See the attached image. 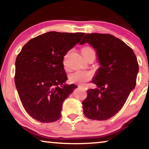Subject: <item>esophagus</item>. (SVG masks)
I'll return each mask as SVG.
<instances>
[{"mask_svg": "<svg viewBox=\"0 0 149 149\" xmlns=\"http://www.w3.org/2000/svg\"><path fill=\"white\" fill-rule=\"evenodd\" d=\"M79 87H81V88L83 89H84L85 91H86L87 89V87L86 86H79Z\"/></svg>", "mask_w": 149, "mask_h": 149, "instance_id": "1", "label": "esophagus"}]
</instances>
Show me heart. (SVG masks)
<instances>
[{"label": "heart", "mask_w": 149, "mask_h": 149, "mask_svg": "<svg viewBox=\"0 0 149 149\" xmlns=\"http://www.w3.org/2000/svg\"><path fill=\"white\" fill-rule=\"evenodd\" d=\"M94 52L93 49L90 47H85L81 49V54L88 53ZM65 62V60H64ZM93 75L89 72H84V71H77L70 75V81L72 83L84 85L87 81L91 79Z\"/></svg>", "instance_id": "obj_1"}]
</instances>
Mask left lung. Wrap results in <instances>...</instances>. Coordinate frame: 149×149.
Segmentation results:
<instances>
[{"label":"left lung","mask_w":149,"mask_h":149,"mask_svg":"<svg viewBox=\"0 0 149 149\" xmlns=\"http://www.w3.org/2000/svg\"><path fill=\"white\" fill-rule=\"evenodd\" d=\"M88 43L96 50L100 67L92 83L97 88L87 90L84 113L90 119L103 121L123 107L136 86L139 64L135 54L121 40L108 34H87L80 42Z\"/></svg>","instance_id":"1"}]
</instances>
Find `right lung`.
<instances>
[{
    "instance_id": "obj_1",
    "label": "right lung",
    "mask_w": 149,
    "mask_h": 149,
    "mask_svg": "<svg viewBox=\"0 0 149 149\" xmlns=\"http://www.w3.org/2000/svg\"><path fill=\"white\" fill-rule=\"evenodd\" d=\"M86 33L48 32L28 41L15 62V86L26 111L42 123L60 119L63 101L77 86L68 85L63 56Z\"/></svg>"
}]
</instances>
